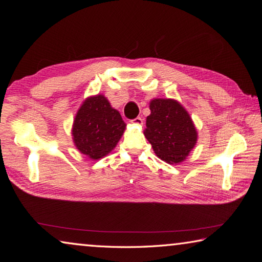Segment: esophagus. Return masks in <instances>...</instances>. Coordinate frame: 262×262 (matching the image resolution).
Instances as JSON below:
<instances>
[{"label":"esophagus","instance_id":"1","mask_svg":"<svg viewBox=\"0 0 262 262\" xmlns=\"http://www.w3.org/2000/svg\"><path fill=\"white\" fill-rule=\"evenodd\" d=\"M131 122L133 124H136V125H141V124H143V120L141 119V118H136V119H133V120H131Z\"/></svg>","mask_w":262,"mask_h":262}]
</instances>
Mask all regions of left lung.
I'll use <instances>...</instances> for the list:
<instances>
[{"mask_svg": "<svg viewBox=\"0 0 262 262\" xmlns=\"http://www.w3.org/2000/svg\"><path fill=\"white\" fill-rule=\"evenodd\" d=\"M143 135L155 154L167 164L177 165L195 147L197 131L188 112L171 98H155L150 102Z\"/></svg>", "mask_w": 262, "mask_h": 262, "instance_id": "1", "label": "left lung"}]
</instances>
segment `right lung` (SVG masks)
I'll return each mask as SVG.
<instances>
[{"mask_svg": "<svg viewBox=\"0 0 262 262\" xmlns=\"http://www.w3.org/2000/svg\"><path fill=\"white\" fill-rule=\"evenodd\" d=\"M126 124L104 95L86 98L73 124V140L83 155L93 160L103 158L118 144Z\"/></svg>", "mask_w": 262, "mask_h": 262, "instance_id": "1", "label": "right lung"}]
</instances>
